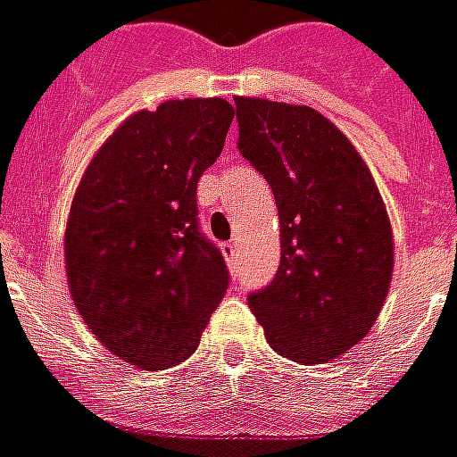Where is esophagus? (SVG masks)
Here are the masks:
<instances>
[{"label": "esophagus", "mask_w": 457, "mask_h": 457, "mask_svg": "<svg viewBox=\"0 0 457 457\" xmlns=\"http://www.w3.org/2000/svg\"><path fill=\"white\" fill-rule=\"evenodd\" d=\"M220 250H222V254H225V260H228V262H235V257H237V245H232V242H225V245H222Z\"/></svg>", "instance_id": "1"}]
</instances>
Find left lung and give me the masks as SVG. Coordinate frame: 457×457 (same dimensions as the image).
I'll use <instances>...</instances> for the list:
<instances>
[{
	"label": "left lung",
	"mask_w": 457,
	"mask_h": 457,
	"mask_svg": "<svg viewBox=\"0 0 457 457\" xmlns=\"http://www.w3.org/2000/svg\"><path fill=\"white\" fill-rule=\"evenodd\" d=\"M235 107L237 147L280 215V268L250 307L282 358L328 362L370 333L390 290L395 247L380 189L318 110L262 97H235Z\"/></svg>",
	"instance_id": "8db88e82"
}]
</instances>
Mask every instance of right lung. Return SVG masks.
Listing matches in <instances>:
<instances>
[{
    "mask_svg": "<svg viewBox=\"0 0 457 457\" xmlns=\"http://www.w3.org/2000/svg\"><path fill=\"white\" fill-rule=\"evenodd\" d=\"M232 117L222 97L135 112L79 179L64 229L67 285L89 333L124 362H185L225 297V260L197 228V182Z\"/></svg>",
    "mask_w": 457,
    "mask_h": 457,
    "instance_id": "1",
    "label": "right lung"
}]
</instances>
